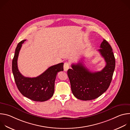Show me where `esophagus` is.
<instances>
[{
    "mask_svg": "<svg viewBox=\"0 0 130 130\" xmlns=\"http://www.w3.org/2000/svg\"><path fill=\"white\" fill-rule=\"evenodd\" d=\"M70 64L68 62H65L64 64V70L65 71H67L68 69L69 68Z\"/></svg>",
    "mask_w": 130,
    "mask_h": 130,
    "instance_id": "34e87169",
    "label": "esophagus"
}]
</instances>
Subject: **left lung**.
<instances>
[{
    "label": "left lung",
    "instance_id": "1",
    "mask_svg": "<svg viewBox=\"0 0 130 130\" xmlns=\"http://www.w3.org/2000/svg\"><path fill=\"white\" fill-rule=\"evenodd\" d=\"M98 50L106 65L101 71H90L82 62L72 64L67 75L73 95L82 100L97 98L108 89L112 80L115 67V59L110 45L103 40Z\"/></svg>",
    "mask_w": 130,
    "mask_h": 130
}]
</instances>
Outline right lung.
Returning <instances> with one entry per match:
<instances>
[{
    "mask_svg": "<svg viewBox=\"0 0 130 130\" xmlns=\"http://www.w3.org/2000/svg\"><path fill=\"white\" fill-rule=\"evenodd\" d=\"M26 40L18 44L12 61V72L16 86L25 97L35 101L43 102L53 95L54 82L58 72L63 71V63L49 67L39 76L35 78L25 77L18 69L17 59L22 44Z\"/></svg>",
    "mask_w": 130,
    "mask_h": 130,
    "instance_id": "1",
    "label": "right lung"
}]
</instances>
